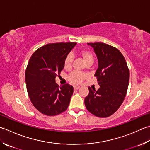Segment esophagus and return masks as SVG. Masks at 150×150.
Masks as SVG:
<instances>
[{
	"label": "esophagus",
	"mask_w": 150,
	"mask_h": 150,
	"mask_svg": "<svg viewBox=\"0 0 150 150\" xmlns=\"http://www.w3.org/2000/svg\"><path fill=\"white\" fill-rule=\"evenodd\" d=\"M79 88H80V87H79V86H73V88H74V90H78Z\"/></svg>",
	"instance_id": "obj_1"
}]
</instances>
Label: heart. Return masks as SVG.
Masks as SVG:
<instances>
[{"mask_svg":"<svg viewBox=\"0 0 150 150\" xmlns=\"http://www.w3.org/2000/svg\"><path fill=\"white\" fill-rule=\"evenodd\" d=\"M78 55L81 57L87 65L92 64L93 62V55L90 51L87 49H82L78 52ZM73 62V57L71 54H68L64 61V67L66 69H69L71 67ZM87 75L86 73L75 71L71 73L67 77L70 83L74 84L81 83L84 79H86Z\"/></svg>","mask_w":150,"mask_h":150,"instance_id":"b5f03b06","label":"heart"}]
</instances>
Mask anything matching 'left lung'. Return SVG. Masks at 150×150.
<instances>
[{"instance_id":"left-lung-1","label":"left lung","mask_w":150,"mask_h":150,"mask_svg":"<svg viewBox=\"0 0 150 150\" xmlns=\"http://www.w3.org/2000/svg\"><path fill=\"white\" fill-rule=\"evenodd\" d=\"M93 48L99 66L94 76L100 88L88 87L84 99L87 110L93 115L106 118L113 114L124 101L129 81V70L119 50L104 43H88Z\"/></svg>"}]
</instances>
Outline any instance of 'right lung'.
<instances>
[{
	"label": "right lung",
	"instance_id": "obj_1",
	"mask_svg": "<svg viewBox=\"0 0 150 150\" xmlns=\"http://www.w3.org/2000/svg\"><path fill=\"white\" fill-rule=\"evenodd\" d=\"M75 45V42L47 44L38 48L28 61L25 71L28 94L34 107L45 115H58L68 107L73 87L68 84L59 86L55 79Z\"/></svg>",
	"mask_w": 150,
	"mask_h": 150
}]
</instances>
